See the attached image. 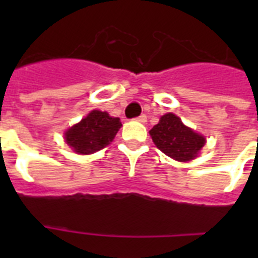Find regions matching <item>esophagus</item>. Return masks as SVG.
Wrapping results in <instances>:
<instances>
[{"mask_svg":"<svg viewBox=\"0 0 258 258\" xmlns=\"http://www.w3.org/2000/svg\"><path fill=\"white\" fill-rule=\"evenodd\" d=\"M136 120H137V121L143 122V124H145V122L147 121V116H146V115H141V116H138V117H137Z\"/></svg>","mask_w":258,"mask_h":258,"instance_id":"34e87169","label":"esophagus"}]
</instances>
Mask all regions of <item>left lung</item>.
<instances>
[{
  "label": "left lung",
  "instance_id": "8db88e82",
  "mask_svg": "<svg viewBox=\"0 0 258 258\" xmlns=\"http://www.w3.org/2000/svg\"><path fill=\"white\" fill-rule=\"evenodd\" d=\"M150 136L161 152L183 163L195 159L206 145V138L202 134L186 126L172 112L161 116L160 121L150 131Z\"/></svg>",
  "mask_w": 258,
  "mask_h": 258
}]
</instances>
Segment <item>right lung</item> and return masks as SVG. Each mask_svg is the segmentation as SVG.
<instances>
[{
  "mask_svg": "<svg viewBox=\"0 0 258 258\" xmlns=\"http://www.w3.org/2000/svg\"><path fill=\"white\" fill-rule=\"evenodd\" d=\"M120 127V118L93 109L86 117L66 132L64 140L76 154H94L112 142Z\"/></svg>",
  "mask_w": 258,
  "mask_h": 258,
  "instance_id": "obj_1",
  "label": "right lung"
}]
</instances>
